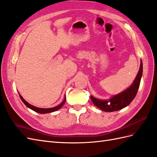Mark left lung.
<instances>
[{"mask_svg": "<svg viewBox=\"0 0 157 157\" xmlns=\"http://www.w3.org/2000/svg\"><path fill=\"white\" fill-rule=\"evenodd\" d=\"M143 74V62L140 61V66L137 75L136 76L132 85L121 93L114 95L109 100H101L91 96V100L94 105L104 111L112 112L123 109L129 105L137 94L140 79Z\"/></svg>", "mask_w": 157, "mask_h": 157, "instance_id": "8db88e82", "label": "left lung"}]
</instances>
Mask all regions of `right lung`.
Listing matches in <instances>:
<instances>
[{
    "instance_id": "1",
    "label": "right lung",
    "mask_w": 157,
    "mask_h": 157,
    "mask_svg": "<svg viewBox=\"0 0 157 157\" xmlns=\"http://www.w3.org/2000/svg\"><path fill=\"white\" fill-rule=\"evenodd\" d=\"M20 98H21V100L22 101V102L25 104V105L30 108V109H31L32 110H33L36 112H37V113H52V112H54V111H57L58 109H59L60 108H61L64 103H65L66 102V98L65 96V98H64V99L63 101L59 104V105L56 106V107H52V108H47V109H45V108H39V107H36L35 106H33V105H31V104L28 103L26 101H25V99H23V98L22 97V96L21 95H19Z\"/></svg>"
}]
</instances>
